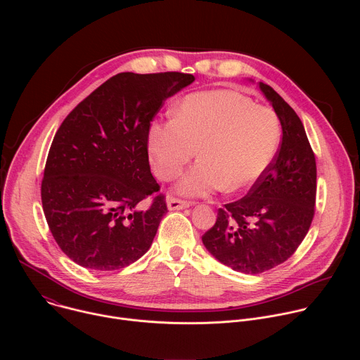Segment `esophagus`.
<instances>
[{"instance_id":"obj_1","label":"esophagus","mask_w":360,"mask_h":360,"mask_svg":"<svg viewBox=\"0 0 360 360\" xmlns=\"http://www.w3.org/2000/svg\"><path fill=\"white\" fill-rule=\"evenodd\" d=\"M167 203H168L169 211H179V210H184V208H188L191 205L189 200H184V199H179V198L172 196V195L168 196Z\"/></svg>"}]
</instances>
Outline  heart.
<instances>
[{
    "label": "heart",
    "instance_id": "1",
    "mask_svg": "<svg viewBox=\"0 0 360 360\" xmlns=\"http://www.w3.org/2000/svg\"><path fill=\"white\" fill-rule=\"evenodd\" d=\"M282 127L278 114L232 89L185 96L174 120L152 124L149 152L157 175L179 176L199 148V162L184 176L179 191L205 196L239 192L258 184L278 152Z\"/></svg>",
    "mask_w": 360,
    "mask_h": 360
}]
</instances>
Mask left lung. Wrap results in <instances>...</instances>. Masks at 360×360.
Masks as SVG:
<instances>
[{"mask_svg":"<svg viewBox=\"0 0 360 360\" xmlns=\"http://www.w3.org/2000/svg\"><path fill=\"white\" fill-rule=\"evenodd\" d=\"M282 125V142L272 165L246 196L218 210L202 242L233 271L266 272L296 252L315 217L316 160L303 124L268 84H259Z\"/></svg>","mask_w":360,"mask_h":360,"instance_id":"left-lung-1","label":"left lung"}]
</instances>
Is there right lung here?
Wrapping results in <instances>:
<instances>
[{
  "instance_id": "obj_1",
  "label": "right lung",
  "mask_w": 360,
  "mask_h": 360,
  "mask_svg": "<svg viewBox=\"0 0 360 360\" xmlns=\"http://www.w3.org/2000/svg\"><path fill=\"white\" fill-rule=\"evenodd\" d=\"M195 77L184 72L111 77L67 115L51 143L42 210L71 261L92 271L125 268L150 248L165 195L150 174V122ZM150 199L142 210L141 200Z\"/></svg>"
}]
</instances>
